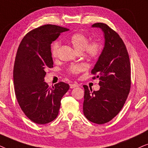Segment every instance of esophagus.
<instances>
[{"label": "esophagus", "instance_id": "34e87169", "mask_svg": "<svg viewBox=\"0 0 148 148\" xmlns=\"http://www.w3.org/2000/svg\"><path fill=\"white\" fill-rule=\"evenodd\" d=\"M70 86L71 88H74L76 87H78V84H70Z\"/></svg>", "mask_w": 148, "mask_h": 148}]
</instances>
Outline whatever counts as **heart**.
I'll use <instances>...</instances> for the list:
<instances>
[{
    "instance_id": "1",
    "label": "heart",
    "mask_w": 148,
    "mask_h": 148,
    "mask_svg": "<svg viewBox=\"0 0 148 148\" xmlns=\"http://www.w3.org/2000/svg\"><path fill=\"white\" fill-rule=\"evenodd\" d=\"M88 38L82 33H76L70 37V43L78 53L83 52L84 56L89 60H94L101 54L103 46L99 41H92L88 43ZM60 44L58 41L53 43L51 46V54L53 58L58 56ZM84 70V67L82 64H73L67 68V72L70 74L76 75Z\"/></svg>"
}]
</instances>
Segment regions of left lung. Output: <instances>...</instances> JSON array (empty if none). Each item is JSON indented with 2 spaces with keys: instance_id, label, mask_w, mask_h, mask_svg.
I'll return each instance as SVG.
<instances>
[{
  "instance_id": "left-lung-1",
  "label": "left lung",
  "mask_w": 148,
  "mask_h": 148,
  "mask_svg": "<svg viewBox=\"0 0 148 148\" xmlns=\"http://www.w3.org/2000/svg\"><path fill=\"white\" fill-rule=\"evenodd\" d=\"M103 32L105 45L91 70L92 79L99 78L100 88L92 91L84 85V115L92 123L102 125L119 113L131 88V64L128 51L118 33L107 24L96 23Z\"/></svg>"
}]
</instances>
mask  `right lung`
Returning a JSON list of instances; mask_svg holds the SVG:
<instances>
[{
  "label": "right lung",
  "instance_id": "right-lung-1",
  "mask_svg": "<svg viewBox=\"0 0 148 148\" xmlns=\"http://www.w3.org/2000/svg\"><path fill=\"white\" fill-rule=\"evenodd\" d=\"M68 29L47 24L25 34L17 49L13 68L15 92L21 109L38 125L54 121L61 99L70 86L64 82L49 87L45 82V69L53 67L51 44Z\"/></svg>",
  "mask_w": 148,
  "mask_h": 148
}]
</instances>
